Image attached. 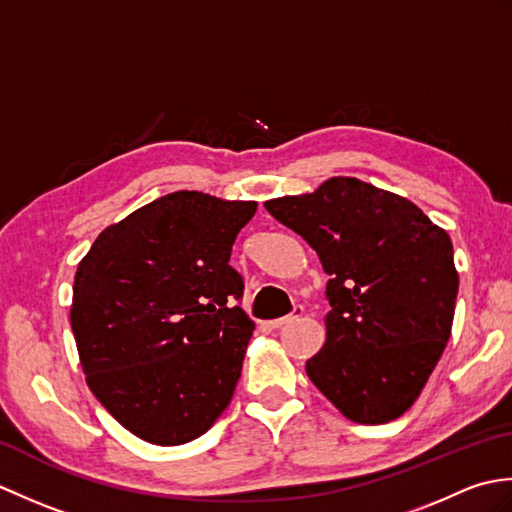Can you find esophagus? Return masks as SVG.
<instances>
[{
  "mask_svg": "<svg viewBox=\"0 0 512 512\" xmlns=\"http://www.w3.org/2000/svg\"><path fill=\"white\" fill-rule=\"evenodd\" d=\"M301 314H303V308H295V310H292V312L288 314V317L273 319V321H268V325H270V328H273V330H277V328H281V325H288V323H292L295 319H299Z\"/></svg>",
  "mask_w": 512,
  "mask_h": 512,
  "instance_id": "1",
  "label": "esophagus"
}]
</instances>
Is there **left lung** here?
<instances>
[{
  "label": "left lung",
  "mask_w": 512,
  "mask_h": 512,
  "mask_svg": "<svg viewBox=\"0 0 512 512\" xmlns=\"http://www.w3.org/2000/svg\"><path fill=\"white\" fill-rule=\"evenodd\" d=\"M264 206L330 275L328 336L306 363L308 378L354 422L400 418L451 336L460 279L449 233L402 195L356 178Z\"/></svg>",
  "instance_id": "8db88e82"
}]
</instances>
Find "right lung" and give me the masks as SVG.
<instances>
[{"mask_svg": "<svg viewBox=\"0 0 512 512\" xmlns=\"http://www.w3.org/2000/svg\"><path fill=\"white\" fill-rule=\"evenodd\" d=\"M257 202L176 191L107 226L74 275L70 323L92 394L140 440L176 447L233 398L255 323L228 264Z\"/></svg>", "mask_w": 512, "mask_h": 512, "instance_id": "1", "label": "right lung"}]
</instances>
